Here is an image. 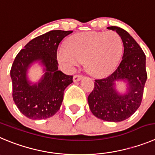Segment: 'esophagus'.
Instances as JSON below:
<instances>
[{"label": "esophagus", "mask_w": 155, "mask_h": 155, "mask_svg": "<svg viewBox=\"0 0 155 155\" xmlns=\"http://www.w3.org/2000/svg\"><path fill=\"white\" fill-rule=\"evenodd\" d=\"M83 78V76H82V75H75L74 76H73V82H79V81H80L81 79Z\"/></svg>", "instance_id": "obj_1"}]
</instances>
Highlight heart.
<instances>
[{
	"instance_id": "1",
	"label": "heart",
	"mask_w": 155,
	"mask_h": 155,
	"mask_svg": "<svg viewBox=\"0 0 155 155\" xmlns=\"http://www.w3.org/2000/svg\"><path fill=\"white\" fill-rule=\"evenodd\" d=\"M66 46L67 48L61 47L58 49V61L69 71L85 62L88 73L95 77L112 73L123 53L121 38L114 31L74 34L68 39Z\"/></svg>"
}]
</instances>
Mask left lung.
<instances>
[{"label": "left lung", "mask_w": 155, "mask_h": 155, "mask_svg": "<svg viewBox=\"0 0 155 155\" xmlns=\"http://www.w3.org/2000/svg\"><path fill=\"white\" fill-rule=\"evenodd\" d=\"M121 37L124 46L122 60L116 70L108 77L96 79L94 89L88 96V103L95 117L107 121H124L139 108L147 80L146 56L132 37L123 29L108 27ZM127 82V90L120 93L116 84Z\"/></svg>", "instance_id": "1"}]
</instances>
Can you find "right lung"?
<instances>
[{
	"mask_svg": "<svg viewBox=\"0 0 155 155\" xmlns=\"http://www.w3.org/2000/svg\"><path fill=\"white\" fill-rule=\"evenodd\" d=\"M73 31L51 30L30 40L15 57L11 69L13 99L20 112L34 120L46 119L60 108L65 89L73 76L58 69V46ZM35 62L44 66L45 74L37 83L28 80L27 72Z\"/></svg>",
	"mask_w": 155,
	"mask_h": 155,
	"instance_id": "right-lung-1",
	"label": "right lung"
}]
</instances>
